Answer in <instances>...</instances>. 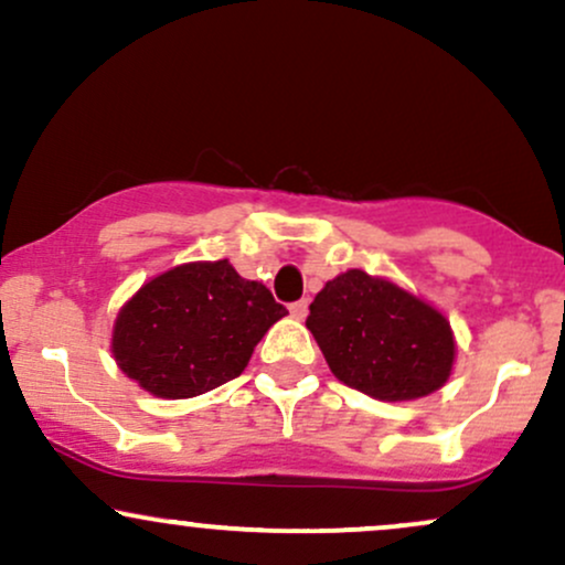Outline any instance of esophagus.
Masks as SVG:
<instances>
[{"label":"esophagus","instance_id":"34e87169","mask_svg":"<svg viewBox=\"0 0 565 565\" xmlns=\"http://www.w3.org/2000/svg\"><path fill=\"white\" fill-rule=\"evenodd\" d=\"M289 313H291V319L302 321L305 316H308V300H297V302H291V305H289Z\"/></svg>","mask_w":565,"mask_h":565}]
</instances>
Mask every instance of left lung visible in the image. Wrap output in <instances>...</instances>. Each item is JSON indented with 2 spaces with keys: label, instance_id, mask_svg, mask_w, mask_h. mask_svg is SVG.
Wrapping results in <instances>:
<instances>
[{
  "label": "left lung",
  "instance_id": "1",
  "mask_svg": "<svg viewBox=\"0 0 565 565\" xmlns=\"http://www.w3.org/2000/svg\"><path fill=\"white\" fill-rule=\"evenodd\" d=\"M337 380L380 401L438 391L454 364L451 327L436 308L385 278L348 270L329 281L305 321Z\"/></svg>",
  "mask_w": 565,
  "mask_h": 565
}]
</instances>
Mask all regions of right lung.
Wrapping results in <instances>:
<instances>
[{
  "label": "right lung",
  "instance_id": "add662e5",
  "mask_svg": "<svg viewBox=\"0 0 565 565\" xmlns=\"http://www.w3.org/2000/svg\"><path fill=\"white\" fill-rule=\"evenodd\" d=\"M287 308L228 260L188 263L140 287L114 327L121 372L159 398H193L236 380Z\"/></svg>",
  "mask_w": 565,
  "mask_h": 565
}]
</instances>
